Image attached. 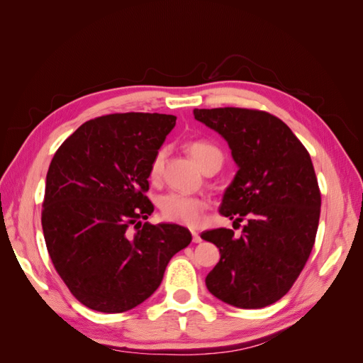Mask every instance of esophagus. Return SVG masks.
I'll list each match as a JSON object with an SVG mask.
<instances>
[{"label":"esophagus","mask_w":363,"mask_h":363,"mask_svg":"<svg viewBox=\"0 0 363 363\" xmlns=\"http://www.w3.org/2000/svg\"><path fill=\"white\" fill-rule=\"evenodd\" d=\"M191 235H194V242L195 243H201L203 242V238H201V235H199L196 230H191Z\"/></svg>","instance_id":"obj_1"}]
</instances>
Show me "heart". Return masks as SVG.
Returning a JSON list of instances; mask_svg holds the SVG:
<instances>
[{"label":"heart","instance_id":"b5f03b06","mask_svg":"<svg viewBox=\"0 0 363 363\" xmlns=\"http://www.w3.org/2000/svg\"><path fill=\"white\" fill-rule=\"evenodd\" d=\"M187 151L190 156L196 160V164L204 172L211 167L220 168L223 164V154L217 146L206 140H191L187 143ZM167 157V148H160L154 154L150 164V177L152 181H157ZM209 207L207 199L199 196H189L181 194H168L160 198L159 209L162 218L169 223H177L189 228H196L204 220V212Z\"/></svg>","mask_w":363,"mask_h":363}]
</instances>
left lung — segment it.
I'll return each instance as SVG.
<instances>
[{"mask_svg":"<svg viewBox=\"0 0 363 363\" xmlns=\"http://www.w3.org/2000/svg\"><path fill=\"white\" fill-rule=\"evenodd\" d=\"M226 138L238 165L220 207L243 230H206L220 262L206 277L213 296L240 309L279 301L298 279L317 237L321 191L309 151L285 123L257 109H195Z\"/></svg>","mask_w":363,"mask_h":363,"instance_id":"8db88e82","label":"left lung"}]
</instances>
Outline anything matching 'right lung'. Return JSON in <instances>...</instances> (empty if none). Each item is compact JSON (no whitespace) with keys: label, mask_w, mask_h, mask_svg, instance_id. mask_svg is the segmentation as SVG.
I'll list each match as a JSON object with an SVG mask.
<instances>
[{"label":"right lung","mask_w":363,"mask_h":363,"mask_svg":"<svg viewBox=\"0 0 363 363\" xmlns=\"http://www.w3.org/2000/svg\"><path fill=\"white\" fill-rule=\"evenodd\" d=\"M174 115L126 112L89 120L59 146L46 173V250L72 295L91 311L121 313L157 290L191 234L151 225L150 164Z\"/></svg>","instance_id":"obj_1"}]
</instances>
